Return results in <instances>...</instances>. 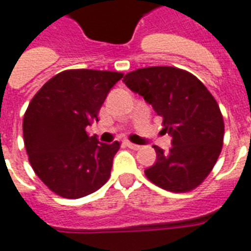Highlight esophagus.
<instances>
[{
    "label": "esophagus",
    "instance_id": "34e87169",
    "mask_svg": "<svg viewBox=\"0 0 251 251\" xmlns=\"http://www.w3.org/2000/svg\"><path fill=\"white\" fill-rule=\"evenodd\" d=\"M124 143H125L126 147H129V149H133V150H139V147H141V146H138V145H135V143H131L130 141H125Z\"/></svg>",
    "mask_w": 251,
    "mask_h": 251
}]
</instances>
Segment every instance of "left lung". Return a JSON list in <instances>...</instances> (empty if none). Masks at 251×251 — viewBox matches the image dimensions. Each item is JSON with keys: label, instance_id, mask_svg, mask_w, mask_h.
<instances>
[{"label": "left lung", "instance_id": "left-lung-1", "mask_svg": "<svg viewBox=\"0 0 251 251\" xmlns=\"http://www.w3.org/2000/svg\"><path fill=\"white\" fill-rule=\"evenodd\" d=\"M124 83L163 117L172 147L154 146L156 162L145 170L154 184L188 192L204 181L219 159L224 120L215 97L200 80L175 67H147L129 72Z\"/></svg>", "mask_w": 251, "mask_h": 251}]
</instances>
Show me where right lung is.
Instances as JSON below:
<instances>
[{"label": "right lung", "mask_w": 251, "mask_h": 251, "mask_svg": "<svg viewBox=\"0 0 251 251\" xmlns=\"http://www.w3.org/2000/svg\"><path fill=\"white\" fill-rule=\"evenodd\" d=\"M124 74L67 70L32 97L24 117V141L32 170L52 192L66 199L93 194L108 181L120 142L89 137L109 91Z\"/></svg>", "instance_id": "right-lung-1"}]
</instances>
